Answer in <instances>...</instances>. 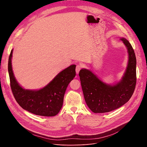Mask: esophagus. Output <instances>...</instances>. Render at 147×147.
I'll return each mask as SVG.
<instances>
[{
	"instance_id": "1",
	"label": "esophagus",
	"mask_w": 147,
	"mask_h": 147,
	"mask_svg": "<svg viewBox=\"0 0 147 147\" xmlns=\"http://www.w3.org/2000/svg\"><path fill=\"white\" fill-rule=\"evenodd\" d=\"M82 68V65L81 64H78L77 66H76V72L77 74H78L80 70Z\"/></svg>"
}]
</instances>
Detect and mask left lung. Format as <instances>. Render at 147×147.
<instances>
[{
	"label": "left lung",
	"mask_w": 147,
	"mask_h": 147,
	"mask_svg": "<svg viewBox=\"0 0 147 147\" xmlns=\"http://www.w3.org/2000/svg\"><path fill=\"white\" fill-rule=\"evenodd\" d=\"M127 48L129 63L122 80L114 86L107 85L91 71L79 72L83 95L88 107L94 113H106L117 109L130 99L136 85V57L131 43L121 38Z\"/></svg>",
	"instance_id": "left-lung-1"
}]
</instances>
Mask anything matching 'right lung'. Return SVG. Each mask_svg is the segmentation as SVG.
<instances>
[{
    "label": "right lung",
    "mask_w": 147,
    "mask_h": 147,
    "mask_svg": "<svg viewBox=\"0 0 147 147\" xmlns=\"http://www.w3.org/2000/svg\"><path fill=\"white\" fill-rule=\"evenodd\" d=\"M11 51L8 59V70L10 87L15 100L22 108L37 115L53 117L59 112L69 83L75 77V65L63 70L43 89L37 91L25 90L17 83L11 67Z\"/></svg>",
    "instance_id": "add662e5"
}]
</instances>
